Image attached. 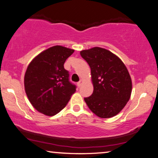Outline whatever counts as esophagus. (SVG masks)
Wrapping results in <instances>:
<instances>
[{"instance_id": "obj_1", "label": "esophagus", "mask_w": 158, "mask_h": 158, "mask_svg": "<svg viewBox=\"0 0 158 158\" xmlns=\"http://www.w3.org/2000/svg\"><path fill=\"white\" fill-rule=\"evenodd\" d=\"M77 86L78 87H81V85L82 84H83V81H82V80H81V81H80L79 82H77Z\"/></svg>"}]
</instances>
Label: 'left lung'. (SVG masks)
Here are the masks:
<instances>
[{
  "mask_svg": "<svg viewBox=\"0 0 158 158\" xmlns=\"http://www.w3.org/2000/svg\"><path fill=\"white\" fill-rule=\"evenodd\" d=\"M81 55L91 68L94 85L91 96L84 98L85 103L99 118L115 116L131 94V78L126 65L116 55L99 47L81 51Z\"/></svg>",
  "mask_w": 158,
  "mask_h": 158,
  "instance_id": "obj_1",
  "label": "left lung"
}]
</instances>
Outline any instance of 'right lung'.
Here are the masks:
<instances>
[{"instance_id":"obj_1","label":"right lung","mask_w":158,"mask_h":158,"mask_svg":"<svg viewBox=\"0 0 158 158\" xmlns=\"http://www.w3.org/2000/svg\"><path fill=\"white\" fill-rule=\"evenodd\" d=\"M73 49L51 47L32 59L24 75V89L28 99L39 112L54 116L64 109L76 86L69 80L64 67Z\"/></svg>"}]
</instances>
